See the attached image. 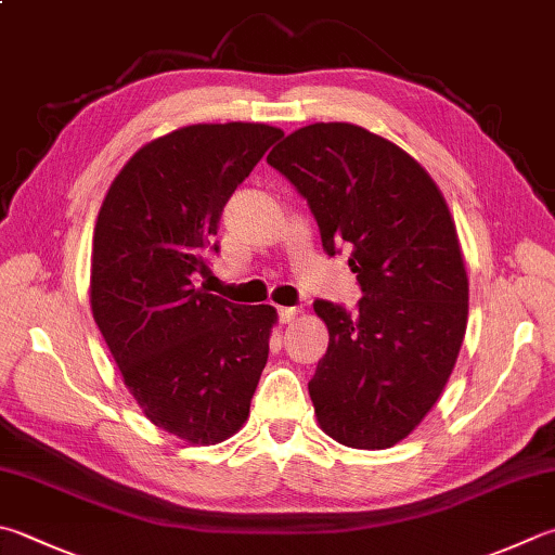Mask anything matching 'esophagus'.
Wrapping results in <instances>:
<instances>
[{"label":"esophagus","instance_id":"34e87169","mask_svg":"<svg viewBox=\"0 0 555 555\" xmlns=\"http://www.w3.org/2000/svg\"><path fill=\"white\" fill-rule=\"evenodd\" d=\"M278 313H280V321L282 323H289V321L297 319L299 309L297 307H278Z\"/></svg>","mask_w":555,"mask_h":555}]
</instances>
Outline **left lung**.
Returning a JSON list of instances; mask_svg holds the SVG:
<instances>
[{"instance_id": "left-lung-1", "label": "left lung", "mask_w": 555, "mask_h": 555, "mask_svg": "<svg viewBox=\"0 0 555 555\" xmlns=\"http://www.w3.org/2000/svg\"><path fill=\"white\" fill-rule=\"evenodd\" d=\"M268 164L307 197L326 254L350 248L360 311L317 299L328 350L309 382L321 430L352 449L405 440L462 350L468 275L437 183L399 144L352 122L287 134Z\"/></svg>"}]
</instances>
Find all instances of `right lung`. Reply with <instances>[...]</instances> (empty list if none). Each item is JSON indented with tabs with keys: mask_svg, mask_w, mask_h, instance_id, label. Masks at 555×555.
<instances>
[{
	"mask_svg": "<svg viewBox=\"0 0 555 555\" xmlns=\"http://www.w3.org/2000/svg\"><path fill=\"white\" fill-rule=\"evenodd\" d=\"M282 130L197 122L144 144L115 176L93 229L91 313L156 427L217 444L248 421L278 311L193 285L236 185ZM217 250V244L212 246Z\"/></svg>",
	"mask_w": 555,
	"mask_h": 555,
	"instance_id": "obj_1",
	"label": "right lung"
}]
</instances>
